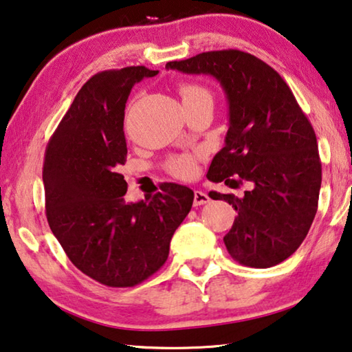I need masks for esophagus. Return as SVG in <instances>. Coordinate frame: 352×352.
Returning a JSON list of instances; mask_svg holds the SVG:
<instances>
[{
  "instance_id": "esophagus-1",
  "label": "esophagus",
  "mask_w": 352,
  "mask_h": 352,
  "mask_svg": "<svg viewBox=\"0 0 352 352\" xmlns=\"http://www.w3.org/2000/svg\"><path fill=\"white\" fill-rule=\"evenodd\" d=\"M210 201V197L204 192V190H195L194 192V206H200V205H205Z\"/></svg>"
}]
</instances>
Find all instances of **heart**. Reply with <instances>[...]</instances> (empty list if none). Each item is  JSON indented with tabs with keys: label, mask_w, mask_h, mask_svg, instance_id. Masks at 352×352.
I'll list each match as a JSON object with an SVG mask.
<instances>
[{
	"label": "heart",
	"mask_w": 352,
	"mask_h": 352,
	"mask_svg": "<svg viewBox=\"0 0 352 352\" xmlns=\"http://www.w3.org/2000/svg\"><path fill=\"white\" fill-rule=\"evenodd\" d=\"M178 94H180L182 102L189 104L199 99H211V93L208 88L195 82H183L178 85ZM166 168L172 175L177 178H190L197 172V157L189 153L174 155L168 160Z\"/></svg>",
	"instance_id": "b5f03b06"
}]
</instances>
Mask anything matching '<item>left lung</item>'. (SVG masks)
<instances>
[{"instance_id":"obj_1","label":"left lung","mask_w":352,"mask_h":352,"mask_svg":"<svg viewBox=\"0 0 352 352\" xmlns=\"http://www.w3.org/2000/svg\"><path fill=\"white\" fill-rule=\"evenodd\" d=\"M166 67L211 74L230 105L225 147L212 158L208 180L248 182L242 199L210 192L237 212L225 247L242 265L267 269L294 254L314 222L321 162L312 124L275 69L239 50L201 52ZM235 175L238 180L230 179Z\"/></svg>"}]
</instances>
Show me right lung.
Here are the masks:
<instances>
[{
    "label": "right lung",
    "mask_w": 352,
    "mask_h": 352,
    "mask_svg": "<svg viewBox=\"0 0 352 352\" xmlns=\"http://www.w3.org/2000/svg\"><path fill=\"white\" fill-rule=\"evenodd\" d=\"M157 74L146 67L94 74L46 146L50 228L77 269L109 287H133L162 269L172 236L192 206V190L175 183H162L146 200L124 201V110L135 83Z\"/></svg>",
    "instance_id": "obj_1"
}]
</instances>
